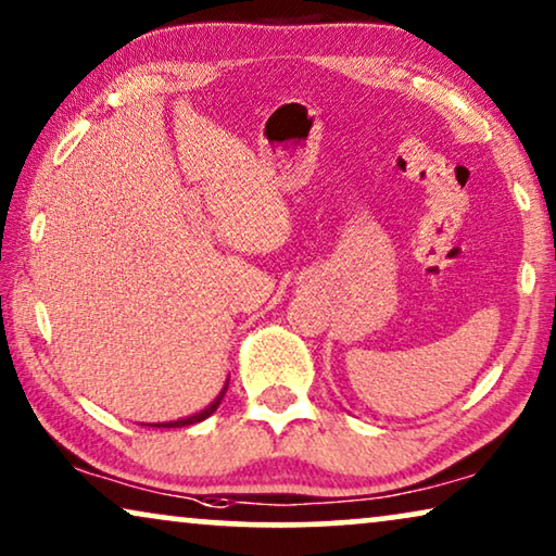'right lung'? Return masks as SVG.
<instances>
[{"mask_svg":"<svg viewBox=\"0 0 556 556\" xmlns=\"http://www.w3.org/2000/svg\"><path fill=\"white\" fill-rule=\"evenodd\" d=\"M227 384H230V382H225V387H223V390H219L217 397L212 400L207 407L200 409V413H194V415H189V417H181V420H172V422H147V425H149V428H185V425H194V422L207 420V417L219 407V402H223L225 392H227Z\"/></svg>","mask_w":556,"mask_h":556,"instance_id":"obj_1","label":"right lung"}]
</instances>
